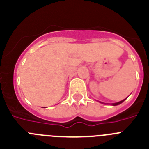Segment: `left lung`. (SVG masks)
Segmentation results:
<instances>
[{"label":"left lung","instance_id":"1","mask_svg":"<svg viewBox=\"0 0 149 149\" xmlns=\"http://www.w3.org/2000/svg\"><path fill=\"white\" fill-rule=\"evenodd\" d=\"M126 99V98H125ZM125 99H124V100H122V101H119V102H117V103H114V104H112V105H113V106H116V105H119V104H122V102H123L124 101H125Z\"/></svg>","mask_w":149,"mask_h":149}]
</instances>
